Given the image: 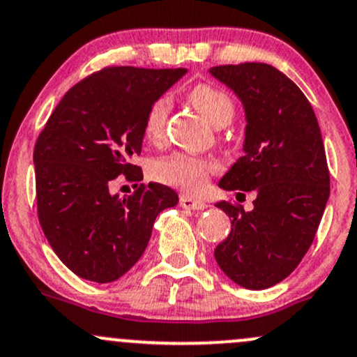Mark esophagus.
<instances>
[{
    "mask_svg": "<svg viewBox=\"0 0 357 357\" xmlns=\"http://www.w3.org/2000/svg\"><path fill=\"white\" fill-rule=\"evenodd\" d=\"M179 205L183 208H188V210H204L207 208V204L204 200H197V198L190 197V195H181L179 197Z\"/></svg>",
    "mask_w": 357,
    "mask_h": 357,
    "instance_id": "obj_1",
    "label": "esophagus"
}]
</instances>
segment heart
Here are the masks:
<instances>
[{"instance_id": "obj_1", "label": "heart", "mask_w": 357, "mask_h": 357, "mask_svg": "<svg viewBox=\"0 0 357 357\" xmlns=\"http://www.w3.org/2000/svg\"><path fill=\"white\" fill-rule=\"evenodd\" d=\"M188 99L205 119L215 128H222L231 123L234 118V102L224 90L213 87L208 84H198L190 90ZM169 106L171 100L167 96L159 97L152 106L149 107L145 116L144 130L149 140H159L166 126ZM212 164L197 157L185 155V153H174L166 159L157 160L152 166L153 178L159 179L166 185L178 186L186 191H198L207 183L208 174L212 172Z\"/></svg>"}]
</instances>
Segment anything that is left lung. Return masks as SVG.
I'll return each mask as SVG.
<instances>
[{
    "label": "left lung",
    "mask_w": 357,
    "mask_h": 357,
    "mask_svg": "<svg viewBox=\"0 0 357 357\" xmlns=\"http://www.w3.org/2000/svg\"><path fill=\"white\" fill-rule=\"evenodd\" d=\"M245 109V142L222 190L255 191L253 210L219 202L231 234L217 245L220 270L238 286L267 289L291 275L313 243L330 197L324 140L298 85L265 63L210 68Z\"/></svg>",
    "instance_id": "obj_1"
}]
</instances>
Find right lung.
<instances>
[{
	"mask_svg": "<svg viewBox=\"0 0 357 357\" xmlns=\"http://www.w3.org/2000/svg\"><path fill=\"white\" fill-rule=\"evenodd\" d=\"M186 68L111 66L65 93L33 149L37 213L59 260L82 279L118 280L140 260L157 215L178 205L160 183L131 197L112 195V179L140 181L145 116Z\"/></svg>",
	"mask_w": 357,
	"mask_h": 357,
	"instance_id": "right-lung-1",
	"label": "right lung"
}]
</instances>
